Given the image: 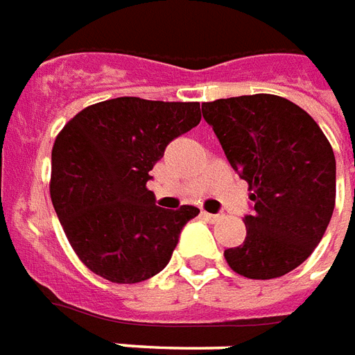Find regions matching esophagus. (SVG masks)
<instances>
[{
	"instance_id": "1",
	"label": "esophagus",
	"mask_w": 355,
	"mask_h": 355,
	"mask_svg": "<svg viewBox=\"0 0 355 355\" xmlns=\"http://www.w3.org/2000/svg\"><path fill=\"white\" fill-rule=\"evenodd\" d=\"M201 214H203L205 220H207V222H211V224H214V222H220V220L224 218V214H211V212H207V211H203Z\"/></svg>"
}]
</instances>
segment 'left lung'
<instances>
[{
	"instance_id": "8db88e82",
	"label": "left lung",
	"mask_w": 355,
	"mask_h": 355,
	"mask_svg": "<svg viewBox=\"0 0 355 355\" xmlns=\"http://www.w3.org/2000/svg\"><path fill=\"white\" fill-rule=\"evenodd\" d=\"M231 167L248 182L254 211L244 243L224 258L246 278L293 271L324 237L335 209V154L314 118L272 94L201 105Z\"/></svg>"
}]
</instances>
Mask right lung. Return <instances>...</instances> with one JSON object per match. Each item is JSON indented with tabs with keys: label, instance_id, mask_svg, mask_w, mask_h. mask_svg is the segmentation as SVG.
I'll return each instance as SVG.
<instances>
[{
	"label": "right lung",
	"instance_id": "obj_1",
	"mask_svg": "<svg viewBox=\"0 0 355 355\" xmlns=\"http://www.w3.org/2000/svg\"><path fill=\"white\" fill-rule=\"evenodd\" d=\"M201 122L196 101L116 97L71 118L52 146L51 199L92 272L137 284L169 263L198 207L162 209L146 182L165 146Z\"/></svg>",
	"mask_w": 355,
	"mask_h": 355
}]
</instances>
